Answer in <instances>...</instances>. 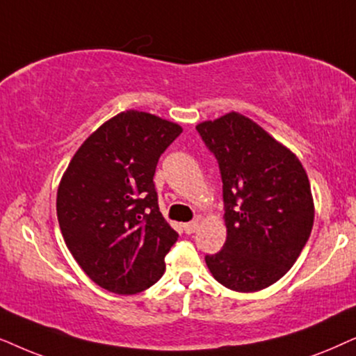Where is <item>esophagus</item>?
Here are the masks:
<instances>
[{"label":"esophagus","instance_id":"obj_1","mask_svg":"<svg viewBox=\"0 0 356 356\" xmlns=\"http://www.w3.org/2000/svg\"><path fill=\"white\" fill-rule=\"evenodd\" d=\"M184 231H186L187 234H193L195 233V229L198 227V221H191V222H186V225L182 226Z\"/></svg>","mask_w":356,"mask_h":356}]
</instances>
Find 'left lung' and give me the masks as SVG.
Here are the masks:
<instances>
[{
    "instance_id": "8db88e82",
    "label": "left lung",
    "mask_w": 356,
    "mask_h": 356,
    "mask_svg": "<svg viewBox=\"0 0 356 356\" xmlns=\"http://www.w3.org/2000/svg\"><path fill=\"white\" fill-rule=\"evenodd\" d=\"M222 181L226 243L205 255L216 282L250 293L278 282L300 257L314 222L300 159L262 127L229 112L197 125Z\"/></svg>"
}]
</instances>
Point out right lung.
<instances>
[{"instance_id": "1", "label": "right lung", "mask_w": 356, "mask_h": 356, "mask_svg": "<svg viewBox=\"0 0 356 356\" xmlns=\"http://www.w3.org/2000/svg\"><path fill=\"white\" fill-rule=\"evenodd\" d=\"M177 123L127 111L76 151L56 193L66 248L104 290L135 295L163 277L179 234L159 211L153 177Z\"/></svg>"}]
</instances>
